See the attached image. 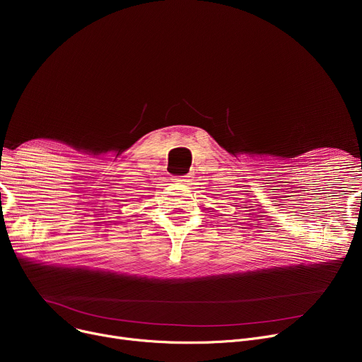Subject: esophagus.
<instances>
[{
  "instance_id": "34e87169",
  "label": "esophagus",
  "mask_w": 362,
  "mask_h": 362,
  "mask_svg": "<svg viewBox=\"0 0 362 362\" xmlns=\"http://www.w3.org/2000/svg\"><path fill=\"white\" fill-rule=\"evenodd\" d=\"M177 183H182V185H189L191 183V179H189V176H179L177 179H175Z\"/></svg>"
}]
</instances>
